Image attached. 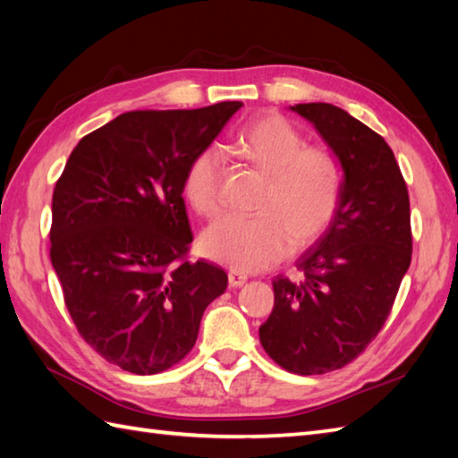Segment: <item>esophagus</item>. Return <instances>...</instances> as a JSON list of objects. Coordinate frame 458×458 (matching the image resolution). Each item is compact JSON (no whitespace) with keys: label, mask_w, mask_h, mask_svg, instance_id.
Returning <instances> with one entry per match:
<instances>
[{"label":"esophagus","mask_w":458,"mask_h":458,"mask_svg":"<svg viewBox=\"0 0 458 458\" xmlns=\"http://www.w3.org/2000/svg\"><path fill=\"white\" fill-rule=\"evenodd\" d=\"M248 281L246 274H240V271H230L228 274V284L230 287H242Z\"/></svg>","instance_id":"obj_1"}]
</instances>
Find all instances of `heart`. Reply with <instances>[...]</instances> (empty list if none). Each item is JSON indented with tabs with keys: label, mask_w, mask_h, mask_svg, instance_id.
I'll return each mask as SVG.
<instances>
[{
	"label": "heart",
	"mask_w": 458,
	"mask_h": 458,
	"mask_svg": "<svg viewBox=\"0 0 458 458\" xmlns=\"http://www.w3.org/2000/svg\"><path fill=\"white\" fill-rule=\"evenodd\" d=\"M226 151L267 177L256 207L258 216H222L204 228L202 256L240 271H256L284 259L295 244L307 248L335 220L343 173L333 153L305 138L279 115L246 123L226 143ZM222 153L200 151L184 174V197L202 216L220 210Z\"/></svg>",
	"instance_id": "obj_1"
}]
</instances>
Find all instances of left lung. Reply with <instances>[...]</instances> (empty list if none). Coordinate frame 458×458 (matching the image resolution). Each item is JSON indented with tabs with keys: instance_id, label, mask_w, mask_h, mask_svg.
<instances>
[{
	"instance_id": "8db88e82",
	"label": "left lung",
	"mask_w": 458,
	"mask_h": 458,
	"mask_svg": "<svg viewBox=\"0 0 458 458\" xmlns=\"http://www.w3.org/2000/svg\"><path fill=\"white\" fill-rule=\"evenodd\" d=\"M323 135L344 171L335 220L297 259L299 281L277 276L276 303L259 343L287 372L313 376L344 368L390 317L411 264L410 194L382 135L333 104H295Z\"/></svg>"
}]
</instances>
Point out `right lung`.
Here are the masks:
<instances>
[{
  "mask_svg": "<svg viewBox=\"0 0 458 458\" xmlns=\"http://www.w3.org/2000/svg\"><path fill=\"white\" fill-rule=\"evenodd\" d=\"M242 102L125 112L84 135L53 192L51 261L64 305L96 352L131 374L179 364L226 271L189 261V165Z\"/></svg>",
  "mask_w": 458,
  "mask_h": 458,
  "instance_id": "obj_1",
  "label": "right lung"
}]
</instances>
